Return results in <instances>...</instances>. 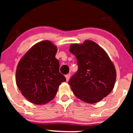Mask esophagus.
<instances>
[{
  "mask_svg": "<svg viewBox=\"0 0 133 133\" xmlns=\"http://www.w3.org/2000/svg\"><path fill=\"white\" fill-rule=\"evenodd\" d=\"M69 78H70V74H68V75H65V78H66L67 81H68V80H69Z\"/></svg>",
  "mask_w": 133,
  "mask_h": 133,
  "instance_id": "34e87169",
  "label": "esophagus"
}]
</instances>
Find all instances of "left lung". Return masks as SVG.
<instances>
[{
    "label": "left lung",
    "mask_w": 133,
    "mask_h": 133,
    "mask_svg": "<svg viewBox=\"0 0 133 133\" xmlns=\"http://www.w3.org/2000/svg\"><path fill=\"white\" fill-rule=\"evenodd\" d=\"M69 51L76 57L78 68L69 84L78 98L89 104L102 100L113 89L116 73L106 52L95 42L73 44Z\"/></svg>",
    "instance_id": "8db88e82"
}]
</instances>
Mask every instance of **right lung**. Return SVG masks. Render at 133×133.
<instances>
[{
	"instance_id": "1",
	"label": "right lung",
	"mask_w": 133,
	"mask_h": 133,
	"mask_svg": "<svg viewBox=\"0 0 133 133\" xmlns=\"http://www.w3.org/2000/svg\"><path fill=\"white\" fill-rule=\"evenodd\" d=\"M57 51V48L50 41H42L31 47L18 62L17 87L33 104L41 105L51 101L60 84L66 80L59 71Z\"/></svg>"
}]
</instances>
